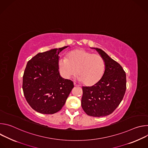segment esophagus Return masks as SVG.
<instances>
[{
	"label": "esophagus",
	"instance_id": "obj_1",
	"mask_svg": "<svg viewBox=\"0 0 148 148\" xmlns=\"http://www.w3.org/2000/svg\"><path fill=\"white\" fill-rule=\"evenodd\" d=\"M74 86H75V87H79V85H78V84H77L75 82H74Z\"/></svg>",
	"mask_w": 148,
	"mask_h": 148
}]
</instances>
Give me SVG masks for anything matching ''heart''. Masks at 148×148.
Wrapping results in <instances>:
<instances>
[{"label": "heart", "instance_id": "heart-1", "mask_svg": "<svg viewBox=\"0 0 148 148\" xmlns=\"http://www.w3.org/2000/svg\"><path fill=\"white\" fill-rule=\"evenodd\" d=\"M58 69L62 76L67 79L77 74L78 79L87 86H92L102 77L105 62L99 54L84 49H76L70 52L67 57L58 61Z\"/></svg>", "mask_w": 148, "mask_h": 148}]
</instances>
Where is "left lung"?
<instances>
[{"mask_svg": "<svg viewBox=\"0 0 148 148\" xmlns=\"http://www.w3.org/2000/svg\"><path fill=\"white\" fill-rule=\"evenodd\" d=\"M105 69L101 79L91 87H82L81 106L88 115L101 117L112 114L122 101L126 88V74L121 66L100 49Z\"/></svg>", "mask_w": 148, "mask_h": 148, "instance_id": "1", "label": "left lung"}]
</instances>
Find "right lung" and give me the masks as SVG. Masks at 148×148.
Segmentation results:
<instances>
[{
	"mask_svg": "<svg viewBox=\"0 0 148 148\" xmlns=\"http://www.w3.org/2000/svg\"><path fill=\"white\" fill-rule=\"evenodd\" d=\"M65 46L39 53L29 60L23 76V91L30 106L43 114H53L61 110L73 82L62 78L58 70L59 53Z\"/></svg>",
	"mask_w": 148,
	"mask_h": 148,
	"instance_id": "obj_1",
	"label": "right lung"
}]
</instances>
